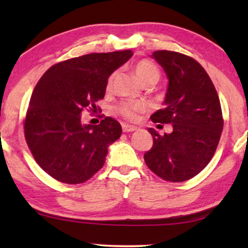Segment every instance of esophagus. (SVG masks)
<instances>
[{
    "mask_svg": "<svg viewBox=\"0 0 248 248\" xmlns=\"http://www.w3.org/2000/svg\"><path fill=\"white\" fill-rule=\"evenodd\" d=\"M122 128H123V132H126V133L138 130L137 126H133V125H128V124H123L122 125Z\"/></svg>",
    "mask_w": 248,
    "mask_h": 248,
    "instance_id": "esophagus-1",
    "label": "esophagus"
}]
</instances>
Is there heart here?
<instances>
[{
  "label": "heart",
  "instance_id": "obj_1",
  "mask_svg": "<svg viewBox=\"0 0 248 248\" xmlns=\"http://www.w3.org/2000/svg\"><path fill=\"white\" fill-rule=\"evenodd\" d=\"M134 73L140 82H142L144 86H154L158 82L159 78H160V72L159 69L155 65L154 63L150 62L148 60H142L140 62H138L134 66ZM115 74H111L109 79L107 81V88L109 89L113 84ZM145 109V105L141 101L137 100H126L121 103L117 106V111L122 116H124L127 120H134L137 117V115L140 111H143Z\"/></svg>",
  "mask_w": 248,
  "mask_h": 248
}]
</instances>
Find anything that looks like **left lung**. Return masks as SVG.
Instances as JSON below:
<instances>
[{
	"label": "left lung",
	"instance_id": "8db88e82",
	"mask_svg": "<svg viewBox=\"0 0 248 248\" xmlns=\"http://www.w3.org/2000/svg\"><path fill=\"white\" fill-rule=\"evenodd\" d=\"M168 78L162 109L155 123L172 124L171 133L148 128L154 145L144 154L150 170L168 182H184L202 171L218 147L223 127L220 100L211 79L194 59L170 50L151 55Z\"/></svg>",
	"mask_w": 248,
	"mask_h": 248
}]
</instances>
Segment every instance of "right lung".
<instances>
[{"instance_id":"obj_1","label":"right lung","mask_w":248,"mask_h":248,"mask_svg":"<svg viewBox=\"0 0 248 248\" xmlns=\"http://www.w3.org/2000/svg\"><path fill=\"white\" fill-rule=\"evenodd\" d=\"M132 50L93 53L49 67L35 87L25 121V137L37 164L66 184L87 182L103 167L108 147L122 126L105 117L81 123L82 110L97 109L111 73L131 59Z\"/></svg>"}]
</instances>
